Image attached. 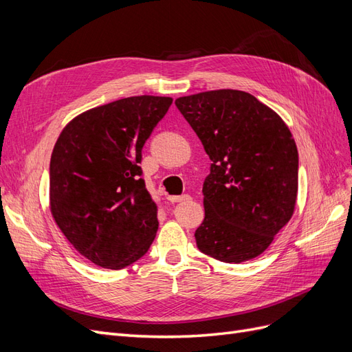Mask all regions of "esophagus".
Segmentation results:
<instances>
[{"label":"esophagus","instance_id":"34e87169","mask_svg":"<svg viewBox=\"0 0 352 352\" xmlns=\"http://www.w3.org/2000/svg\"><path fill=\"white\" fill-rule=\"evenodd\" d=\"M188 199H190V197L188 194L179 195V197H168L170 202H184V201H188Z\"/></svg>","mask_w":352,"mask_h":352}]
</instances>
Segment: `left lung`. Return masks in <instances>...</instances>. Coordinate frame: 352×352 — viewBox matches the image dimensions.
<instances>
[{
	"label": "left lung",
	"mask_w": 352,
	"mask_h": 352,
	"mask_svg": "<svg viewBox=\"0 0 352 352\" xmlns=\"http://www.w3.org/2000/svg\"><path fill=\"white\" fill-rule=\"evenodd\" d=\"M175 104L211 160L198 250L223 263L258 257L295 208L298 150L289 129L243 91L199 92Z\"/></svg>",
	"instance_id": "obj_1"
}]
</instances>
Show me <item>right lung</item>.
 <instances>
[{"instance_id":"right-lung-1","label":"right lung","mask_w":352,"mask_h":352,"mask_svg":"<svg viewBox=\"0 0 352 352\" xmlns=\"http://www.w3.org/2000/svg\"><path fill=\"white\" fill-rule=\"evenodd\" d=\"M173 100L129 97L85 111L56 142L50 204L57 226L79 254L119 270L150 250L157 206L142 179V148Z\"/></svg>"}]
</instances>
